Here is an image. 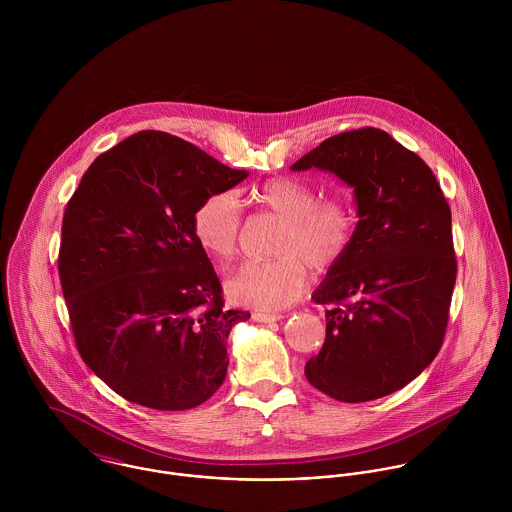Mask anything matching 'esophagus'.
<instances>
[{
	"instance_id": "obj_1",
	"label": "esophagus",
	"mask_w": 512,
	"mask_h": 512,
	"mask_svg": "<svg viewBox=\"0 0 512 512\" xmlns=\"http://www.w3.org/2000/svg\"><path fill=\"white\" fill-rule=\"evenodd\" d=\"M252 319H254L256 323H274V321H280V319H282V315H278V313H262V311H254V313H252Z\"/></svg>"
}]
</instances>
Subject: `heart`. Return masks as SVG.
Listing matches in <instances>:
<instances>
[{"label": "heart", "instance_id": "heart-1", "mask_svg": "<svg viewBox=\"0 0 512 512\" xmlns=\"http://www.w3.org/2000/svg\"><path fill=\"white\" fill-rule=\"evenodd\" d=\"M258 209L282 220L268 262H246L226 280L232 303L258 311H282L309 286V268L325 274L349 252L357 232V211L347 197L319 199L305 181L276 177L252 189ZM197 244L215 260H230L240 244L242 217L232 193L207 197L193 215Z\"/></svg>", "mask_w": 512, "mask_h": 512}]
</instances>
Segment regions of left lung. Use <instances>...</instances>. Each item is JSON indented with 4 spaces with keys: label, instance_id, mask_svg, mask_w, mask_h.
Listing matches in <instances>:
<instances>
[{
    "label": "left lung",
    "instance_id": "obj_1",
    "mask_svg": "<svg viewBox=\"0 0 512 512\" xmlns=\"http://www.w3.org/2000/svg\"><path fill=\"white\" fill-rule=\"evenodd\" d=\"M311 167L355 189L359 222L313 293L327 305V335L305 376L335 400H376L412 382L441 349L457 276L451 211L424 159L378 128L337 134L292 171Z\"/></svg>",
    "mask_w": 512,
    "mask_h": 512
}]
</instances>
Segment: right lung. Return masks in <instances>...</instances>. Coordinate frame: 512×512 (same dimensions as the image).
Listing matches in <instances>:
<instances>
[{
	"label": "right lung",
	"instance_id": "1",
	"mask_svg": "<svg viewBox=\"0 0 512 512\" xmlns=\"http://www.w3.org/2000/svg\"><path fill=\"white\" fill-rule=\"evenodd\" d=\"M246 177L155 130L82 175L63 217L59 276L82 361L122 398L177 412L224 382L228 333L250 313L224 309L193 215Z\"/></svg>",
	"mask_w": 512,
	"mask_h": 512
}]
</instances>
